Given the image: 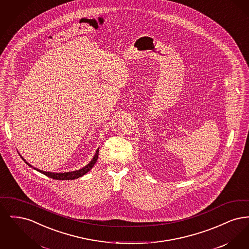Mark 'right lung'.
I'll list each match as a JSON object with an SVG mask.
<instances>
[{
	"label": "right lung",
	"instance_id": "right-lung-1",
	"mask_svg": "<svg viewBox=\"0 0 249 249\" xmlns=\"http://www.w3.org/2000/svg\"><path fill=\"white\" fill-rule=\"evenodd\" d=\"M98 155H99V149H97L96 151V154H95L93 159L91 160V161L88 164L87 166H85L82 169L78 170V171H73V172H68V173H49V172H44V171H41V170H38L36 169V171L44 174L45 176H47L48 178H53V179H56V180H73V179H76V178H81L83 177L84 175H86L90 169H92V167L94 166L97 160H98ZM22 158V157H21ZM23 159V158H22ZM24 161L31 167H33L32 165H30L25 160L23 159Z\"/></svg>",
	"mask_w": 249,
	"mask_h": 249
}]
</instances>
